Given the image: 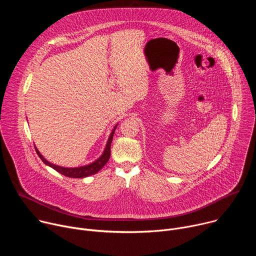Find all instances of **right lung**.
Wrapping results in <instances>:
<instances>
[{
    "mask_svg": "<svg viewBox=\"0 0 256 256\" xmlns=\"http://www.w3.org/2000/svg\"><path fill=\"white\" fill-rule=\"evenodd\" d=\"M118 124L114 126L112 132L110 134V136H109L108 138V140H107V144H106V147L104 149V152L103 154L101 155L100 158H98L95 162L89 164V165H86V166H81V167H76V168H66V167H60V166H58V165H54L50 162H48L46 159L44 158V156L40 153V151L38 150V148L35 147V151L36 153H38V155L40 156V158L42 160V162L46 164V165H48L50 167L54 168L56 171H58V173L64 175V176H68V177H72V178H83V177H87V176H90V175H93V174H96L99 170L102 169V167L107 163V161L109 160V158H110V146H112V138H114V130L116 128Z\"/></svg>",
    "mask_w": 256,
    "mask_h": 256,
    "instance_id": "add662e5",
    "label": "right lung"
}]
</instances>
